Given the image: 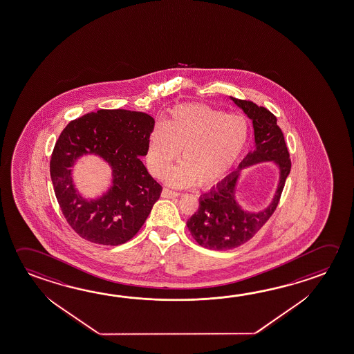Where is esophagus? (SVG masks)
Instances as JSON below:
<instances>
[{
    "instance_id": "34e87169",
    "label": "esophagus",
    "mask_w": 354,
    "mask_h": 354,
    "mask_svg": "<svg viewBox=\"0 0 354 354\" xmlns=\"http://www.w3.org/2000/svg\"><path fill=\"white\" fill-rule=\"evenodd\" d=\"M162 198H179L180 192H173V190H170L168 187H164L162 192Z\"/></svg>"
}]
</instances>
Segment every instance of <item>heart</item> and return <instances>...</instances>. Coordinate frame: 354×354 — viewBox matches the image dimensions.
<instances>
[{
  "mask_svg": "<svg viewBox=\"0 0 354 354\" xmlns=\"http://www.w3.org/2000/svg\"><path fill=\"white\" fill-rule=\"evenodd\" d=\"M248 124L240 114H226L205 104H180L170 109L148 138L147 164L162 176L179 159L184 162L165 175L171 185L198 181L210 186L223 179L246 149Z\"/></svg>",
  "mask_w": 354,
  "mask_h": 354,
  "instance_id": "1",
  "label": "heart"
}]
</instances>
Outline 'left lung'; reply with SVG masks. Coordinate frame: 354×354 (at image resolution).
<instances>
[{
	"mask_svg": "<svg viewBox=\"0 0 354 354\" xmlns=\"http://www.w3.org/2000/svg\"><path fill=\"white\" fill-rule=\"evenodd\" d=\"M252 120L254 149L248 153L239 169L198 198V210L187 220V229L200 246L215 251L232 250L251 240L272 216L279 203L286 179L291 171V159L277 118L265 106L251 100L231 97ZM261 161L276 162L280 168L279 187L273 203L260 213H248L239 207L234 198L239 170Z\"/></svg>",
	"mask_w": 354,
	"mask_h": 354,
	"instance_id": "1",
	"label": "left lung"
}]
</instances>
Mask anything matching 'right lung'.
I'll list each match as a JSON object with an SVG mask.
<instances>
[{"mask_svg": "<svg viewBox=\"0 0 354 354\" xmlns=\"http://www.w3.org/2000/svg\"><path fill=\"white\" fill-rule=\"evenodd\" d=\"M154 119L143 112L100 109L72 120L57 140L50 158V179L63 216L82 239L117 246L143 226L162 187L151 178L140 156H147ZM109 162L113 185L102 198L87 201L75 190L70 168L82 155Z\"/></svg>", "mask_w": 354, "mask_h": 354, "instance_id": "add662e5", "label": "right lung"}]
</instances>
